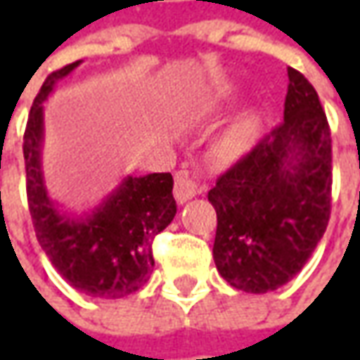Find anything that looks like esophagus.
Listing matches in <instances>:
<instances>
[{
    "label": "esophagus",
    "instance_id": "1",
    "mask_svg": "<svg viewBox=\"0 0 360 360\" xmlns=\"http://www.w3.org/2000/svg\"><path fill=\"white\" fill-rule=\"evenodd\" d=\"M204 192V186H200L186 170H180L176 174V186H174V198L178 200V204H184L190 198H194L196 194Z\"/></svg>",
    "mask_w": 360,
    "mask_h": 360
}]
</instances>
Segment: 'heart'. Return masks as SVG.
<instances>
[{"label": "heart", "instance_id": "1", "mask_svg": "<svg viewBox=\"0 0 360 360\" xmlns=\"http://www.w3.org/2000/svg\"><path fill=\"white\" fill-rule=\"evenodd\" d=\"M258 136V122L255 116H240L230 124L218 138V152L224 158H242L252 150Z\"/></svg>", "mask_w": 360, "mask_h": 360}]
</instances>
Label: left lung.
Instances as JSON below:
<instances>
[{
    "label": "left lung",
    "instance_id": "left-lung-1",
    "mask_svg": "<svg viewBox=\"0 0 360 360\" xmlns=\"http://www.w3.org/2000/svg\"><path fill=\"white\" fill-rule=\"evenodd\" d=\"M330 128L311 82L288 68L284 120L208 192L218 226L212 256L234 288L286 284L314 252L330 218Z\"/></svg>",
    "mask_w": 360,
    "mask_h": 360
}]
</instances>
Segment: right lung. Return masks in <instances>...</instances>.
I'll return each mask as SVG.
<instances>
[{"instance_id":"1","label":"right lung","mask_w":360,"mask_h":360,"mask_svg":"<svg viewBox=\"0 0 360 360\" xmlns=\"http://www.w3.org/2000/svg\"><path fill=\"white\" fill-rule=\"evenodd\" d=\"M82 60L51 72L30 110L23 134L27 204L35 236L51 264L76 290L94 298H122L142 288L152 270V240L176 216L172 174L126 176L100 206L65 214L49 198L44 170V102Z\"/></svg>"}]
</instances>
